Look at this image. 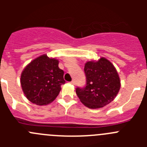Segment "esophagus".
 Wrapping results in <instances>:
<instances>
[{"instance_id": "1", "label": "esophagus", "mask_w": 147, "mask_h": 147, "mask_svg": "<svg viewBox=\"0 0 147 147\" xmlns=\"http://www.w3.org/2000/svg\"><path fill=\"white\" fill-rule=\"evenodd\" d=\"M71 84H72V85H76V82H75L74 80H72V81L71 82Z\"/></svg>"}]
</instances>
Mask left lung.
Returning <instances> with one entry per match:
<instances>
[{
  "instance_id": "obj_1",
  "label": "left lung",
  "mask_w": 147,
  "mask_h": 147,
  "mask_svg": "<svg viewBox=\"0 0 147 147\" xmlns=\"http://www.w3.org/2000/svg\"><path fill=\"white\" fill-rule=\"evenodd\" d=\"M86 85L76 88V93L86 107L98 109L108 105L120 90L119 74L113 65L105 58L88 62L85 68Z\"/></svg>"
}]
</instances>
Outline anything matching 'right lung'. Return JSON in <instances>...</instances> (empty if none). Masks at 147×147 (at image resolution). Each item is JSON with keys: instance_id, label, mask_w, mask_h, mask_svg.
<instances>
[{"instance_id": "obj_1", "label": "right lung", "mask_w": 147, "mask_h": 147, "mask_svg": "<svg viewBox=\"0 0 147 147\" xmlns=\"http://www.w3.org/2000/svg\"><path fill=\"white\" fill-rule=\"evenodd\" d=\"M59 61L40 56L34 59L22 72L20 82L23 91L30 102L37 105L52 102L59 95L61 85L65 83L64 71Z\"/></svg>"}]
</instances>
